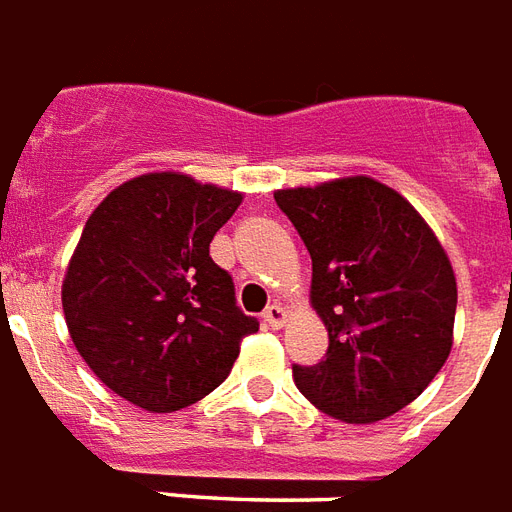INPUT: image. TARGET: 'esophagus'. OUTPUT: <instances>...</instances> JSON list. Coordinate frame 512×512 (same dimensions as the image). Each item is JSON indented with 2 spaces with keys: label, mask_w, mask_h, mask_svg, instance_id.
Returning a JSON list of instances; mask_svg holds the SVG:
<instances>
[{
  "label": "esophagus",
  "mask_w": 512,
  "mask_h": 512,
  "mask_svg": "<svg viewBox=\"0 0 512 512\" xmlns=\"http://www.w3.org/2000/svg\"><path fill=\"white\" fill-rule=\"evenodd\" d=\"M263 317H266V323L271 325V328H282V325L287 323V309L282 304H271Z\"/></svg>",
  "instance_id": "obj_1"
}]
</instances>
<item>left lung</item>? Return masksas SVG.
I'll return each mask as SVG.
<instances>
[{
  "instance_id": "8db88e82",
  "label": "left lung",
  "mask_w": 512,
  "mask_h": 512,
  "mask_svg": "<svg viewBox=\"0 0 512 512\" xmlns=\"http://www.w3.org/2000/svg\"><path fill=\"white\" fill-rule=\"evenodd\" d=\"M312 257L309 301L325 361L293 366L298 391L344 423H377L429 388L453 347L456 274L418 208L372 176L274 192Z\"/></svg>"
}]
</instances>
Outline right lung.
I'll use <instances>...</instances> for the list:
<instances>
[{
	"label": "right lung",
	"mask_w": 512,
	"mask_h": 512,
	"mask_svg": "<svg viewBox=\"0 0 512 512\" xmlns=\"http://www.w3.org/2000/svg\"><path fill=\"white\" fill-rule=\"evenodd\" d=\"M244 195L179 170L124 181L86 219L62 309L75 350L113 393L176 412L227 380L260 328L208 246Z\"/></svg>",
	"instance_id": "1"
}]
</instances>
